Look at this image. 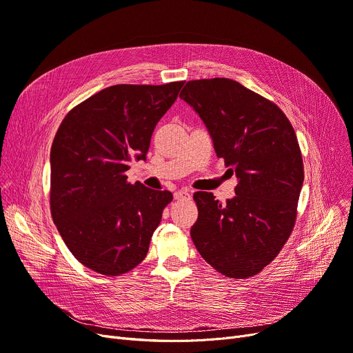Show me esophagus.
Instances as JSON below:
<instances>
[{"mask_svg":"<svg viewBox=\"0 0 353 353\" xmlns=\"http://www.w3.org/2000/svg\"><path fill=\"white\" fill-rule=\"evenodd\" d=\"M190 197V193L186 190V189H181V190H177L174 192V199L176 200H181V199H189Z\"/></svg>","mask_w":353,"mask_h":353,"instance_id":"1","label":"esophagus"}]
</instances>
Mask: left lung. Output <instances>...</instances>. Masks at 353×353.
Listing matches in <instances>:
<instances>
[{
    "mask_svg": "<svg viewBox=\"0 0 353 353\" xmlns=\"http://www.w3.org/2000/svg\"><path fill=\"white\" fill-rule=\"evenodd\" d=\"M180 99L206 124L217 157L237 177L226 205L213 193L193 194V243L223 276H254L282 250L296 221L303 161L294 130L274 103L230 79L188 81Z\"/></svg>",
    "mask_w": 353,
    "mask_h": 353,
    "instance_id": "left-lung-1",
    "label": "left lung"
}]
</instances>
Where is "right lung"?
<instances>
[{
  "label": "right lung",
  "instance_id": "obj_1",
  "mask_svg": "<svg viewBox=\"0 0 353 353\" xmlns=\"http://www.w3.org/2000/svg\"><path fill=\"white\" fill-rule=\"evenodd\" d=\"M183 84L111 85L61 121L50 153V208L85 268L120 276L145 257L173 194L128 183L125 172L133 159L145 160L154 127Z\"/></svg>",
  "mask_w": 353,
  "mask_h": 353
}]
</instances>
